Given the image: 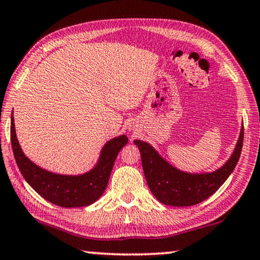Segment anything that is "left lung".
Masks as SVG:
<instances>
[{
	"mask_svg": "<svg viewBox=\"0 0 260 260\" xmlns=\"http://www.w3.org/2000/svg\"><path fill=\"white\" fill-rule=\"evenodd\" d=\"M244 126L231 157L213 172L190 174L180 171L158 153L149 143L136 139L142 157V167L149 189L165 205L191 206L212 196L235 170L243 148Z\"/></svg>",
	"mask_w": 260,
	"mask_h": 260,
	"instance_id": "left-lung-1",
	"label": "left lung"
}]
</instances>
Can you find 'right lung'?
Here are the masks:
<instances>
[{
  "instance_id": "right-lung-1",
  "label": "right lung",
  "mask_w": 260,
  "mask_h": 260,
  "mask_svg": "<svg viewBox=\"0 0 260 260\" xmlns=\"http://www.w3.org/2000/svg\"><path fill=\"white\" fill-rule=\"evenodd\" d=\"M10 138L15 160L27 183L48 202L62 208H81L95 203L107 189L116 157L127 143L125 135L110 139L105 143L100 159L91 170L83 175L70 176L44 170L24 155L16 137L13 114Z\"/></svg>"
}]
</instances>
